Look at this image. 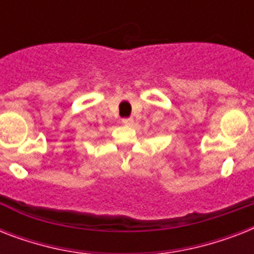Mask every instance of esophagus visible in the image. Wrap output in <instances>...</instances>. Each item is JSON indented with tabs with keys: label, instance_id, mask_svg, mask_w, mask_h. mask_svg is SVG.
Segmentation results:
<instances>
[{
	"label": "esophagus",
	"instance_id": "1",
	"mask_svg": "<svg viewBox=\"0 0 254 254\" xmlns=\"http://www.w3.org/2000/svg\"><path fill=\"white\" fill-rule=\"evenodd\" d=\"M123 124H124V125H127V127H131V125L134 124V120L131 119V117H130V119H124Z\"/></svg>",
	"mask_w": 254,
	"mask_h": 254
}]
</instances>
